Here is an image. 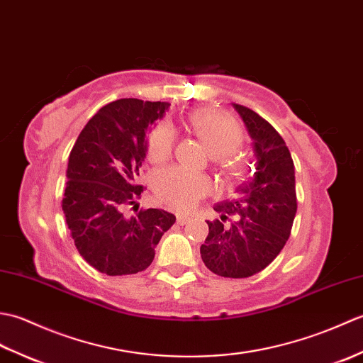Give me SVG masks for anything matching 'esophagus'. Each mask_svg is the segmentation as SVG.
I'll list each match as a JSON object with an SVG mask.
<instances>
[{"mask_svg": "<svg viewBox=\"0 0 363 363\" xmlns=\"http://www.w3.org/2000/svg\"><path fill=\"white\" fill-rule=\"evenodd\" d=\"M176 221H177V225H186V223H189L190 221V217H187V215H177L176 217Z\"/></svg>", "mask_w": 363, "mask_h": 363, "instance_id": "esophagus-1", "label": "esophagus"}]
</instances>
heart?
<instances>
[{
    "instance_id": "1",
    "label": "heart",
    "mask_w": 363,
    "mask_h": 363,
    "mask_svg": "<svg viewBox=\"0 0 363 363\" xmlns=\"http://www.w3.org/2000/svg\"><path fill=\"white\" fill-rule=\"evenodd\" d=\"M187 126L201 140L211 156L215 157L223 174L230 179H240L245 176V164L237 156L243 142V133L230 115L212 109H199L189 115ZM174 142V129L168 123H159L146 138V156L152 164L165 162L173 154ZM152 189L159 203L184 212L209 195L212 184L207 176L190 173L179 167H169L156 173Z\"/></svg>"
}]
</instances>
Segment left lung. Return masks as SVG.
Masks as SVG:
<instances>
[{
    "instance_id": "obj_1",
    "label": "left lung",
    "mask_w": 363,
    "mask_h": 363,
    "mask_svg": "<svg viewBox=\"0 0 363 363\" xmlns=\"http://www.w3.org/2000/svg\"><path fill=\"white\" fill-rule=\"evenodd\" d=\"M234 107L254 140L256 172L237 187L235 198L213 206L220 218L207 221L209 234L199 251L212 273L240 279L277 257L290 237L298 203L295 165L284 138L259 113Z\"/></svg>"
}]
</instances>
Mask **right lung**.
Listing matches in <instances>:
<instances>
[{
    "mask_svg": "<svg viewBox=\"0 0 363 363\" xmlns=\"http://www.w3.org/2000/svg\"><path fill=\"white\" fill-rule=\"evenodd\" d=\"M168 107L135 98L106 104L81 130L68 157L62 211L76 248L99 273L143 272L162 235L174 225V215L162 209L125 213L129 206L137 207L145 190L138 184L146 157L145 130Z\"/></svg>",
    "mask_w": 363,
    "mask_h": 363,
    "instance_id": "add662e5",
    "label": "right lung"
}]
</instances>
